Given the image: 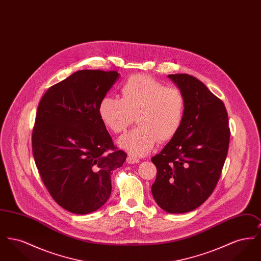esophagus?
<instances>
[{
    "label": "esophagus",
    "instance_id": "obj_1",
    "mask_svg": "<svg viewBox=\"0 0 261 261\" xmlns=\"http://www.w3.org/2000/svg\"><path fill=\"white\" fill-rule=\"evenodd\" d=\"M126 162H127V163H129V164H134V163H138L140 161L136 159V158H133V156L129 155V156H127Z\"/></svg>",
    "mask_w": 261,
    "mask_h": 261
}]
</instances>
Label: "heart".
<instances>
[{"mask_svg": "<svg viewBox=\"0 0 261 261\" xmlns=\"http://www.w3.org/2000/svg\"><path fill=\"white\" fill-rule=\"evenodd\" d=\"M121 99L105 97L99 101V118L113 134H119L132 124L138 127L117 140L119 148L133 156H144L156 142L172 140L185 116V97L174 87L147 76L134 75L120 89Z\"/></svg>", "mask_w": 261, "mask_h": 261, "instance_id": "obj_1", "label": "heart"}]
</instances>
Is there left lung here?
I'll use <instances>...</instances> for the list:
<instances>
[{
  "label": "left lung",
  "instance_id": "left-lung-1",
  "mask_svg": "<svg viewBox=\"0 0 261 261\" xmlns=\"http://www.w3.org/2000/svg\"><path fill=\"white\" fill-rule=\"evenodd\" d=\"M185 97L184 121L177 135L151 158L156 178L152 197L168 213L201 205L213 192L227 156L230 130L223 101L199 79L168 75Z\"/></svg>",
  "mask_w": 261,
  "mask_h": 261
}]
</instances>
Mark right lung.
<instances>
[{
    "instance_id": "obj_1",
    "label": "right lung",
    "mask_w": 261,
    "mask_h": 261,
    "mask_svg": "<svg viewBox=\"0 0 261 261\" xmlns=\"http://www.w3.org/2000/svg\"><path fill=\"white\" fill-rule=\"evenodd\" d=\"M119 76L116 71H76L51 86L38 106L32 133L38 171L53 199L75 214L97 211L108 201L112 171L127 156L113 146L98 112Z\"/></svg>"
}]
</instances>
